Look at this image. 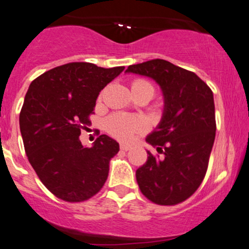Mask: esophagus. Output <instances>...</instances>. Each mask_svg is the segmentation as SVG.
I'll return each mask as SVG.
<instances>
[{
    "mask_svg": "<svg viewBox=\"0 0 249 249\" xmlns=\"http://www.w3.org/2000/svg\"><path fill=\"white\" fill-rule=\"evenodd\" d=\"M121 149H122V151H125V152H126V151H130V149H131V146L125 145V143H122V145H121Z\"/></svg>",
    "mask_w": 249,
    "mask_h": 249,
    "instance_id": "obj_1",
    "label": "esophagus"
}]
</instances>
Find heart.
Instances as JSON below:
<instances>
[{"label":"heart","mask_w":249,"mask_h":249,"mask_svg":"<svg viewBox=\"0 0 249 249\" xmlns=\"http://www.w3.org/2000/svg\"><path fill=\"white\" fill-rule=\"evenodd\" d=\"M132 89H138V90H146L151 94L153 97L155 88L151 82L146 80H136L132 83ZM106 127L107 132H110L113 137L118 139L128 142L132 140L136 133L142 132L145 130L146 124L139 117H131L116 113V115L110 116L106 121Z\"/></svg>","instance_id":"1"}]
</instances>
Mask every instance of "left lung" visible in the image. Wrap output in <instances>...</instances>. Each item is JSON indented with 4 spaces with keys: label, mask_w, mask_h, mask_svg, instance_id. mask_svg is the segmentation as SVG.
Here are the masks:
<instances>
[{
    "label": "left lung",
    "mask_w": 249,
    "mask_h": 249,
    "mask_svg": "<svg viewBox=\"0 0 249 249\" xmlns=\"http://www.w3.org/2000/svg\"><path fill=\"white\" fill-rule=\"evenodd\" d=\"M126 73L153 79L163 94L160 124L146 142L161 155L147 151L137 169L140 191L159 205L188 199L204 179L215 137L212 90L194 71L162 59L128 66Z\"/></svg>",
    "instance_id": "obj_1"
}]
</instances>
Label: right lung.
Instances as JSON below:
<instances>
[{
	"label": "right lung",
	"instance_id": "add662e5",
	"mask_svg": "<svg viewBox=\"0 0 249 249\" xmlns=\"http://www.w3.org/2000/svg\"><path fill=\"white\" fill-rule=\"evenodd\" d=\"M70 62L45 71L29 87L19 113L24 148L32 168L58 198L75 203L102 189L119 143L107 134L92 147L80 142L100 91L124 71Z\"/></svg>",
	"mask_w": 249,
	"mask_h": 249
}]
</instances>
